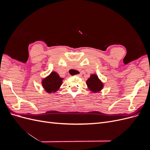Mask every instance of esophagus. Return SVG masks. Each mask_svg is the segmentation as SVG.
<instances>
[{"mask_svg":"<svg viewBox=\"0 0 150 150\" xmlns=\"http://www.w3.org/2000/svg\"><path fill=\"white\" fill-rule=\"evenodd\" d=\"M81 76H82V74H81V73H80V74H79L76 75V76H77V77H81Z\"/></svg>","mask_w":150,"mask_h":150,"instance_id":"obj_1","label":"esophagus"}]
</instances>
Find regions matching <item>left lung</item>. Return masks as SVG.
I'll use <instances>...</instances> for the list:
<instances>
[{
	"label": "left lung",
	"instance_id": "obj_1",
	"mask_svg": "<svg viewBox=\"0 0 150 150\" xmlns=\"http://www.w3.org/2000/svg\"><path fill=\"white\" fill-rule=\"evenodd\" d=\"M86 84H87L89 89L93 93L99 92L103 88V84L101 80L98 78L96 74H91L90 78L86 81Z\"/></svg>",
	"mask_w": 150,
	"mask_h": 150
}]
</instances>
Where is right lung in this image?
Instances as JSON below:
<instances>
[{
    "mask_svg": "<svg viewBox=\"0 0 150 150\" xmlns=\"http://www.w3.org/2000/svg\"><path fill=\"white\" fill-rule=\"evenodd\" d=\"M63 79L56 72H52L46 78L42 81V85L45 91L48 93H55L59 89Z\"/></svg>",
    "mask_w": 150,
    "mask_h": 150,
    "instance_id": "right-lung-1",
    "label": "right lung"
}]
</instances>
